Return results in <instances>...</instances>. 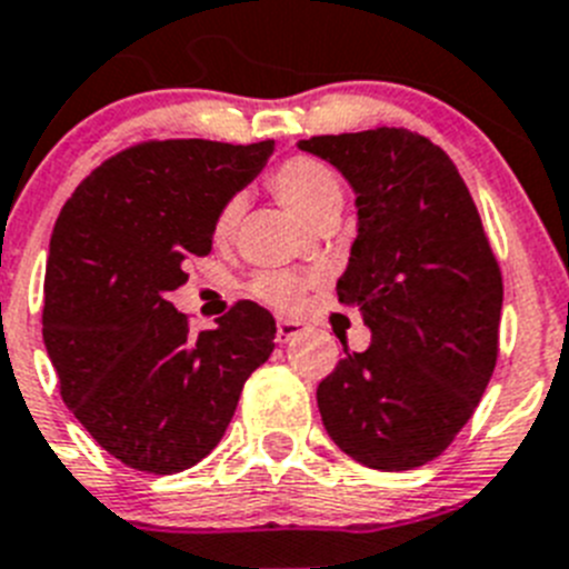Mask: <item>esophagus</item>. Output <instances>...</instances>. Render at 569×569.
Returning <instances> with one entry per match:
<instances>
[{
    "mask_svg": "<svg viewBox=\"0 0 569 569\" xmlns=\"http://www.w3.org/2000/svg\"><path fill=\"white\" fill-rule=\"evenodd\" d=\"M303 331H306V322L283 320V317H280V320H278V342H289L291 337L303 335Z\"/></svg>",
    "mask_w": 569,
    "mask_h": 569,
    "instance_id": "obj_1",
    "label": "esophagus"
}]
</instances>
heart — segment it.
<instances>
[{"mask_svg":"<svg viewBox=\"0 0 569 569\" xmlns=\"http://www.w3.org/2000/svg\"><path fill=\"white\" fill-rule=\"evenodd\" d=\"M269 183H272L274 196L280 198V203L289 207L297 218H303V221L309 223L315 221L322 209L342 203V189L335 172H331L322 161H317V158H309V156H295L289 158V161L280 163L278 170L272 172V178H269ZM238 212H240L238 201H229L227 207L218 212V221H214V238L227 240L229 234L234 232ZM252 289L260 300H266V303L289 309V306L297 303V297H300V291H303V283H300L295 274L269 272V274H260V278L254 280Z\"/></svg>","mask_w":569,"mask_h":569,"instance_id":"heart-1","label":"heart"}]
</instances>
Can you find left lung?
I'll return each instance as SVG.
<instances>
[{
  "instance_id": "1",
  "label": "left lung",
  "mask_w": 569,
  "mask_h": 569,
  "mask_svg": "<svg viewBox=\"0 0 569 569\" xmlns=\"http://www.w3.org/2000/svg\"><path fill=\"white\" fill-rule=\"evenodd\" d=\"M355 189L357 238L337 280L371 346L317 386L337 448L373 470L431 462L473 417L499 355L501 272L453 161L380 127L297 141Z\"/></svg>"
}]
</instances>
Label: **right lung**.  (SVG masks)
I'll return each mask as SVG.
<instances>
[{
	"mask_svg": "<svg viewBox=\"0 0 569 569\" xmlns=\"http://www.w3.org/2000/svg\"><path fill=\"white\" fill-rule=\"evenodd\" d=\"M274 141H147L76 187L50 238L42 337L64 406L116 459L178 473L221 442L243 382L269 360L274 317L240 300L189 335L170 291L212 252L218 212Z\"/></svg>",
	"mask_w": 569,
	"mask_h": 569,
	"instance_id": "right-lung-1",
	"label": "right lung"
}]
</instances>
